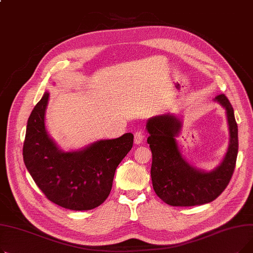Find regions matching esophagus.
Instances as JSON below:
<instances>
[{
  "mask_svg": "<svg viewBox=\"0 0 253 253\" xmlns=\"http://www.w3.org/2000/svg\"><path fill=\"white\" fill-rule=\"evenodd\" d=\"M144 138V134L142 133L141 131H136L134 133V142L135 144H140L143 141Z\"/></svg>",
  "mask_w": 253,
  "mask_h": 253,
  "instance_id": "esophagus-1",
  "label": "esophagus"
}]
</instances>
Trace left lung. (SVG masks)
Segmentation results:
<instances>
[{
	"label": "left lung",
	"mask_w": 253,
	"mask_h": 253,
	"mask_svg": "<svg viewBox=\"0 0 253 253\" xmlns=\"http://www.w3.org/2000/svg\"><path fill=\"white\" fill-rule=\"evenodd\" d=\"M225 109L230 131L228 152L222 162L209 172L190 165L182 156L176 136L181 122L165 114L147 122L148 143L153 154L151 176L157 196L171 206H196L212 202L224 191L234 173L238 155V126L231 102L224 94L214 98Z\"/></svg>",
	"instance_id": "8db88e82"
}]
</instances>
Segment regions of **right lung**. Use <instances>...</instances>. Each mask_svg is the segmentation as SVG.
<instances>
[{"instance_id": "add662e5", "label": "right lung", "mask_w": 253, "mask_h": 253, "mask_svg": "<svg viewBox=\"0 0 253 253\" xmlns=\"http://www.w3.org/2000/svg\"><path fill=\"white\" fill-rule=\"evenodd\" d=\"M49 93L34 108L26 126L23 161L47 199L71 210H91L109 197L118 165L132 149L133 134L63 152L48 135L45 112Z\"/></svg>"}]
</instances>
